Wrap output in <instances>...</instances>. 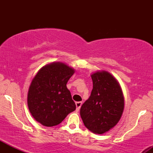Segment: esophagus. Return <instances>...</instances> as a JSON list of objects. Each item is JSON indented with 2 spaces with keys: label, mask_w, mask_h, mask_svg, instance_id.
<instances>
[{
  "label": "esophagus",
  "mask_w": 153,
  "mask_h": 153,
  "mask_svg": "<svg viewBox=\"0 0 153 153\" xmlns=\"http://www.w3.org/2000/svg\"><path fill=\"white\" fill-rule=\"evenodd\" d=\"M75 105H76V110L79 111L80 108V106H82V102L81 101H78V102H75Z\"/></svg>",
  "instance_id": "34e87169"
}]
</instances>
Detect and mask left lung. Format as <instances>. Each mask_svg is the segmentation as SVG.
<instances>
[{
  "label": "left lung",
  "instance_id": "8db88e82",
  "mask_svg": "<svg viewBox=\"0 0 153 153\" xmlns=\"http://www.w3.org/2000/svg\"><path fill=\"white\" fill-rule=\"evenodd\" d=\"M91 78L93 89L80 108V117L87 129L103 134L119 122L124 111V96L119 82L108 72H96Z\"/></svg>",
  "mask_w": 153,
  "mask_h": 153
}]
</instances>
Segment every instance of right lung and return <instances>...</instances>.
I'll use <instances>...</instances> for the list:
<instances>
[{"instance_id": "1", "label": "right lung", "mask_w": 153, "mask_h": 153, "mask_svg": "<svg viewBox=\"0 0 153 153\" xmlns=\"http://www.w3.org/2000/svg\"><path fill=\"white\" fill-rule=\"evenodd\" d=\"M75 71L64 63L52 62L35 75L27 96L33 117L46 127L60 124L76 106L66 84Z\"/></svg>"}]
</instances>
